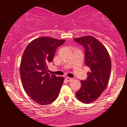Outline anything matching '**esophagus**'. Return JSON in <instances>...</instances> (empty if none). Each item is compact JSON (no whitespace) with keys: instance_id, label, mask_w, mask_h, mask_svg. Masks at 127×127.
<instances>
[{"instance_id":"esophagus-1","label":"esophagus","mask_w":127,"mask_h":127,"mask_svg":"<svg viewBox=\"0 0 127 127\" xmlns=\"http://www.w3.org/2000/svg\"><path fill=\"white\" fill-rule=\"evenodd\" d=\"M66 80H67V81H68V82H71V81H72V80H73L72 78L68 77H66Z\"/></svg>"}]
</instances>
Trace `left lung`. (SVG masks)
I'll return each mask as SVG.
<instances>
[{
    "label": "left lung",
    "instance_id": "8db88e82",
    "mask_svg": "<svg viewBox=\"0 0 127 127\" xmlns=\"http://www.w3.org/2000/svg\"><path fill=\"white\" fill-rule=\"evenodd\" d=\"M74 40L84 45L85 65L90 68L87 72V79L81 80V87L75 95L82 103H93L100 96L108 85L111 75V58L105 46L92 35Z\"/></svg>",
    "mask_w": 127,
    "mask_h": 127
}]
</instances>
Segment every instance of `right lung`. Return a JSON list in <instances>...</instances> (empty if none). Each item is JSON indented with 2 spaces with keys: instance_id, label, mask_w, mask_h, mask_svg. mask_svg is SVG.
<instances>
[{
  "instance_id": "1",
  "label": "right lung",
  "mask_w": 127,
  "mask_h": 127,
  "mask_svg": "<svg viewBox=\"0 0 127 127\" xmlns=\"http://www.w3.org/2000/svg\"><path fill=\"white\" fill-rule=\"evenodd\" d=\"M65 40L41 37L33 40L26 47L21 58L20 72L23 87L33 101L40 105L53 103L58 96L64 77L48 72L56 48Z\"/></svg>"
}]
</instances>
